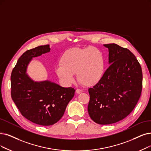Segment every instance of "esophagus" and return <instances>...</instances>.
Instances as JSON below:
<instances>
[{
	"instance_id": "obj_1",
	"label": "esophagus",
	"mask_w": 151,
	"mask_h": 151,
	"mask_svg": "<svg viewBox=\"0 0 151 151\" xmlns=\"http://www.w3.org/2000/svg\"><path fill=\"white\" fill-rule=\"evenodd\" d=\"M76 93H77L79 94V93H82V92H83V90H81V89H79V88H77V89H76Z\"/></svg>"
}]
</instances>
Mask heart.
Returning <instances> with one entry per match:
<instances>
[{"instance_id": "heart-1", "label": "heart", "mask_w": 151, "mask_h": 151, "mask_svg": "<svg viewBox=\"0 0 151 151\" xmlns=\"http://www.w3.org/2000/svg\"><path fill=\"white\" fill-rule=\"evenodd\" d=\"M105 61L102 52L97 48L73 47L61 56L56 74L64 85L69 86L76 81L75 73L82 83L93 86L99 83L104 73Z\"/></svg>"}]
</instances>
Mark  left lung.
I'll return each instance as SVG.
<instances>
[{"label":"left lung","instance_id":"left-lung-1","mask_svg":"<svg viewBox=\"0 0 151 151\" xmlns=\"http://www.w3.org/2000/svg\"><path fill=\"white\" fill-rule=\"evenodd\" d=\"M109 66L101 79L88 88V112L99 124H110L126 118L133 110L142 88V72L136 56L128 49L111 43Z\"/></svg>","mask_w":151,"mask_h":151}]
</instances>
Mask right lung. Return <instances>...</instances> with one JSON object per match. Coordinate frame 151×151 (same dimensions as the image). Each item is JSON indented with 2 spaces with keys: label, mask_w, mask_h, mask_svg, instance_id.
Returning <instances> with one entry per match:
<instances>
[{
  "label": "right lung",
  "mask_w": 151,
  "mask_h": 151,
  "mask_svg": "<svg viewBox=\"0 0 151 151\" xmlns=\"http://www.w3.org/2000/svg\"><path fill=\"white\" fill-rule=\"evenodd\" d=\"M50 50L47 45L27 50L11 74V96L18 109L30 122L42 126L54 124L63 117L76 91L51 81L35 82L27 75V66L32 58Z\"/></svg>",
  "instance_id": "add662e5"
}]
</instances>
